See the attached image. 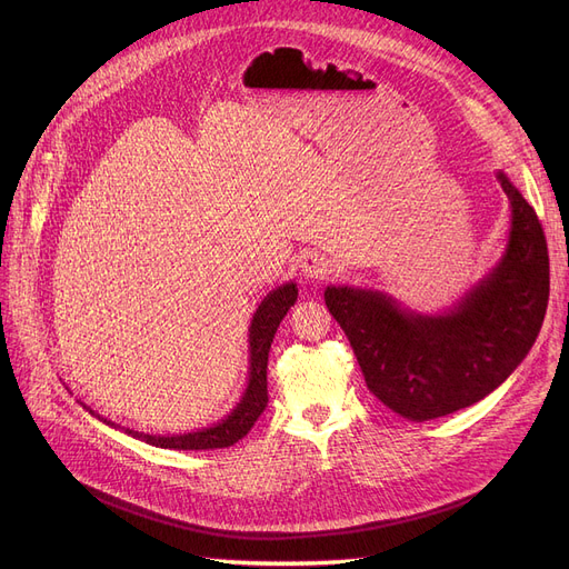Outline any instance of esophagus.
I'll list each match as a JSON object with an SVG mask.
<instances>
[{
    "mask_svg": "<svg viewBox=\"0 0 569 569\" xmlns=\"http://www.w3.org/2000/svg\"><path fill=\"white\" fill-rule=\"evenodd\" d=\"M300 272L305 279H325L327 274H332V262L318 251H307L300 258Z\"/></svg>",
    "mask_w": 569,
    "mask_h": 569,
    "instance_id": "1",
    "label": "esophagus"
}]
</instances>
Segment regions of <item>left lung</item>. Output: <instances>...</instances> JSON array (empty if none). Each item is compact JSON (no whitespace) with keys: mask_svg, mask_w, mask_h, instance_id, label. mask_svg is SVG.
Segmentation results:
<instances>
[{"mask_svg":"<svg viewBox=\"0 0 569 569\" xmlns=\"http://www.w3.org/2000/svg\"><path fill=\"white\" fill-rule=\"evenodd\" d=\"M496 177L512 207L510 239L489 277L452 311L422 316L378 290H325L367 387L410 422L436 420L491 395L540 335L549 302L545 230L510 179Z\"/></svg>","mask_w":569,"mask_h":569,"instance_id":"left-lung-1","label":"left lung"}]
</instances>
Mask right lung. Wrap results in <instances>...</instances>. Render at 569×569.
<instances>
[{
  "mask_svg": "<svg viewBox=\"0 0 569 569\" xmlns=\"http://www.w3.org/2000/svg\"><path fill=\"white\" fill-rule=\"evenodd\" d=\"M295 302H297V286L290 281L269 292L256 309L249 327V352H251L249 382H247L244 397L239 399V403L232 408V412L226 417V420H221L219 425L209 429H200L182 436H149L131 429H124V431L133 438H142L149 445L166 447V450H217V447H230L237 440H242L251 431L262 410L267 408V355H269V348H272L279 322L283 320V316ZM89 412L97 415L94 410Z\"/></svg>",
  "mask_w": 569,
  "mask_h": 569,
  "instance_id": "right-lung-1",
  "label": "right lung"
}]
</instances>
